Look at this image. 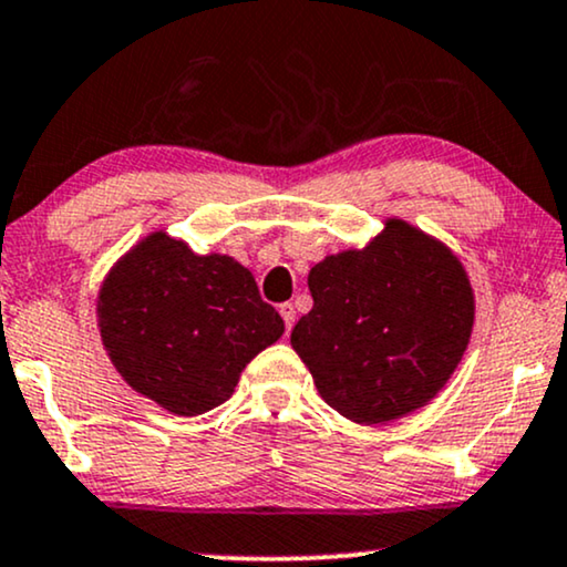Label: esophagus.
I'll return each mask as SVG.
<instances>
[{
  "instance_id": "34e87169",
  "label": "esophagus",
  "mask_w": 567,
  "mask_h": 567,
  "mask_svg": "<svg viewBox=\"0 0 567 567\" xmlns=\"http://www.w3.org/2000/svg\"><path fill=\"white\" fill-rule=\"evenodd\" d=\"M279 313H282V322H285V330H292V324H296V306L292 303H282L279 306Z\"/></svg>"
}]
</instances>
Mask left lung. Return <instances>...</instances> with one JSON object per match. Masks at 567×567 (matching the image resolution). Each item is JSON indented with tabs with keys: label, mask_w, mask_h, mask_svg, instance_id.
<instances>
[{
	"label": "left lung",
	"mask_w": 567,
	"mask_h": 567,
	"mask_svg": "<svg viewBox=\"0 0 567 567\" xmlns=\"http://www.w3.org/2000/svg\"><path fill=\"white\" fill-rule=\"evenodd\" d=\"M313 309L290 343L343 417L378 425L446 385L473 332L470 279L446 245L391 218L364 250L309 271Z\"/></svg>",
	"instance_id": "1"
}]
</instances>
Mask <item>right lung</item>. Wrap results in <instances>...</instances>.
Returning a JSON list of instances; mask_svg holds the SVG:
<instances>
[{"label":"right lung","mask_w":567,"mask_h":567,"mask_svg":"<svg viewBox=\"0 0 567 567\" xmlns=\"http://www.w3.org/2000/svg\"><path fill=\"white\" fill-rule=\"evenodd\" d=\"M97 317L121 378L179 417L224 404L245 364L285 332L243 264L195 256L166 231L113 266Z\"/></svg>","instance_id":"right-lung-1"}]
</instances>
